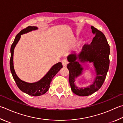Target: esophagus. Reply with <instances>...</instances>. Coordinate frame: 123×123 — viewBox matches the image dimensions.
<instances>
[{
	"label": "esophagus",
	"instance_id": "1",
	"mask_svg": "<svg viewBox=\"0 0 123 123\" xmlns=\"http://www.w3.org/2000/svg\"><path fill=\"white\" fill-rule=\"evenodd\" d=\"M68 64V62L67 61L66 59H63L62 61V64L64 67H66Z\"/></svg>",
	"mask_w": 123,
	"mask_h": 123
}]
</instances>
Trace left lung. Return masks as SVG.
<instances>
[{
    "label": "left lung",
    "instance_id": "obj_1",
    "mask_svg": "<svg viewBox=\"0 0 123 123\" xmlns=\"http://www.w3.org/2000/svg\"><path fill=\"white\" fill-rule=\"evenodd\" d=\"M95 35L90 45H84L79 54L75 52L69 55L67 65L69 71V82L71 90L75 94L86 96L94 93L100 89L106 78L109 68L110 46L102 32L91 26ZM92 63L96 74L93 83L87 87L79 88L75 85V79L82 74L83 68L80 63Z\"/></svg>",
    "mask_w": 123,
    "mask_h": 123
}]
</instances>
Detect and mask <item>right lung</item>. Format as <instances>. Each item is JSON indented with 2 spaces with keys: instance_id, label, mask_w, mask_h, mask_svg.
Here are the masks:
<instances>
[{
  "instance_id": "1",
  "label": "right lung",
  "mask_w": 123,
  "mask_h": 123,
  "mask_svg": "<svg viewBox=\"0 0 123 123\" xmlns=\"http://www.w3.org/2000/svg\"><path fill=\"white\" fill-rule=\"evenodd\" d=\"M38 29V28L35 26H28L26 28L22 30L19 33L17 34L13 43L11 47V59H10V69L14 80L17 83L18 87L22 92H25L31 96H38L44 94L50 88V83L52 78L62 68V62H58L52 66L48 73L38 81L34 83H29L22 81L18 77L16 74L13 64V55L14 50L16 45L19 41L21 35L26 34L30 31Z\"/></svg>"
}]
</instances>
